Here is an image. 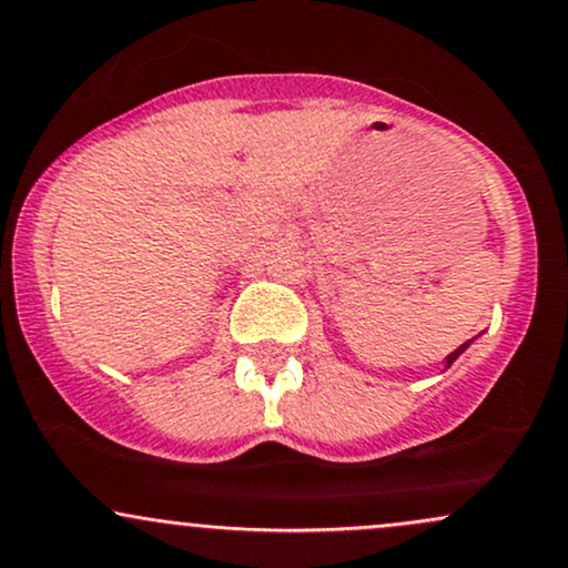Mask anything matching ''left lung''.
I'll return each instance as SVG.
<instances>
[{
    "label": "left lung",
    "instance_id": "left-lung-1",
    "mask_svg": "<svg viewBox=\"0 0 568 568\" xmlns=\"http://www.w3.org/2000/svg\"><path fill=\"white\" fill-rule=\"evenodd\" d=\"M467 344H470V342H467ZM467 344H462V347H459V349H454V352H452V355H448V357H446V368H448V366H452V363L456 361V357H459V355H462V352H465V349H467Z\"/></svg>",
    "mask_w": 568,
    "mask_h": 568
}]
</instances>
